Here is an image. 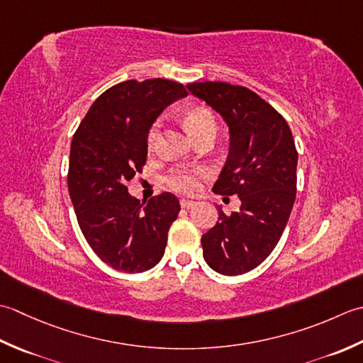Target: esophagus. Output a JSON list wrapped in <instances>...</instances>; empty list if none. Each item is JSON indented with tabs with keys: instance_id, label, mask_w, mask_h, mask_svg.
<instances>
[{
	"instance_id": "34e87169",
	"label": "esophagus",
	"mask_w": 363,
	"mask_h": 363,
	"mask_svg": "<svg viewBox=\"0 0 363 363\" xmlns=\"http://www.w3.org/2000/svg\"><path fill=\"white\" fill-rule=\"evenodd\" d=\"M196 205V202H192V201H186V199H182L180 201V206L182 208H184V210H189V208H192V206Z\"/></svg>"
}]
</instances>
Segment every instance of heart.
Instances as JSON below:
<instances>
[{
  "mask_svg": "<svg viewBox=\"0 0 363 363\" xmlns=\"http://www.w3.org/2000/svg\"><path fill=\"white\" fill-rule=\"evenodd\" d=\"M184 127L188 128L192 136L196 139H201L206 135H216L218 122L216 117L206 108H194L189 109L183 117ZM160 139V123L155 122L147 131L145 144L147 150L153 152L157 149ZM210 171L203 166H192V167H179L166 177V184L172 191L179 192V194H194L201 188V182L203 179H208Z\"/></svg>",
  "mask_w": 363,
  "mask_h": 363,
  "instance_id": "b5f03b06",
  "label": "heart"
}]
</instances>
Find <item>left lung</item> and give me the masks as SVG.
Here are the masks:
<instances>
[{"mask_svg": "<svg viewBox=\"0 0 363 363\" xmlns=\"http://www.w3.org/2000/svg\"><path fill=\"white\" fill-rule=\"evenodd\" d=\"M188 89L230 128L228 158L213 191L241 201L238 213L219 208L216 225L202 236L203 258L219 274H244L268 258L285 230L296 199L298 150L282 114L250 89L219 81Z\"/></svg>", "mask_w": 363, "mask_h": 363, "instance_id": "8db88e82", "label": "left lung"}]
</instances>
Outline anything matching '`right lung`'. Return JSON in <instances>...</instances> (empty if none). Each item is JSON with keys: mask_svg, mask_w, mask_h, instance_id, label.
<instances>
[{"mask_svg": "<svg viewBox=\"0 0 363 363\" xmlns=\"http://www.w3.org/2000/svg\"><path fill=\"white\" fill-rule=\"evenodd\" d=\"M188 92L171 79H128L89 108L70 147L67 186L81 232L111 268L138 274L164 255L180 203L171 192L143 206L128 182L147 161V131L167 105Z\"/></svg>", "mask_w": 363, "mask_h": 363, "instance_id": "add662e5", "label": "right lung"}]
</instances>
